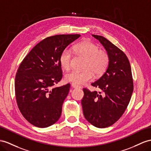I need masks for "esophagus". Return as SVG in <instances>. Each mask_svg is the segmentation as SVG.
<instances>
[{
	"label": "esophagus",
	"instance_id": "esophagus-1",
	"mask_svg": "<svg viewBox=\"0 0 151 151\" xmlns=\"http://www.w3.org/2000/svg\"><path fill=\"white\" fill-rule=\"evenodd\" d=\"M71 87H73V88H80V86H78V85H76V84H75V83H71Z\"/></svg>",
	"mask_w": 151,
	"mask_h": 151
}]
</instances>
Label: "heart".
Masks as SVG:
<instances>
[{"label": "heart", "instance_id": "heart-1", "mask_svg": "<svg viewBox=\"0 0 151 151\" xmlns=\"http://www.w3.org/2000/svg\"><path fill=\"white\" fill-rule=\"evenodd\" d=\"M74 51L80 55L86 58L83 71L73 70L65 75L66 82L75 84H83L91 80L96 75L103 74L109 63L108 54L98 46L91 41H83L74 46ZM73 55L70 50L64 49L59 57V63L61 68L68 70L71 64Z\"/></svg>", "mask_w": 151, "mask_h": 151}]
</instances>
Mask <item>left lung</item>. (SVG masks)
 <instances>
[{"instance_id": "1", "label": "left lung", "mask_w": 151, "mask_h": 151, "mask_svg": "<svg viewBox=\"0 0 151 151\" xmlns=\"http://www.w3.org/2000/svg\"><path fill=\"white\" fill-rule=\"evenodd\" d=\"M105 48L109 63L101 78L91 83L103 93L83 88L82 100L85 118L99 128L110 126L121 117L133 91V82L128 59L122 50L105 37L92 35Z\"/></svg>"}]
</instances>
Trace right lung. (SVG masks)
I'll use <instances>...</instances> for the list:
<instances>
[{
	"instance_id": "1",
	"label": "right lung",
	"mask_w": 151,
	"mask_h": 151,
	"mask_svg": "<svg viewBox=\"0 0 151 151\" xmlns=\"http://www.w3.org/2000/svg\"><path fill=\"white\" fill-rule=\"evenodd\" d=\"M80 34L46 37L31 50L20 65L15 77V95L25 119L38 127H47L59 119L70 84L53 87L62 79V52Z\"/></svg>"
}]
</instances>
